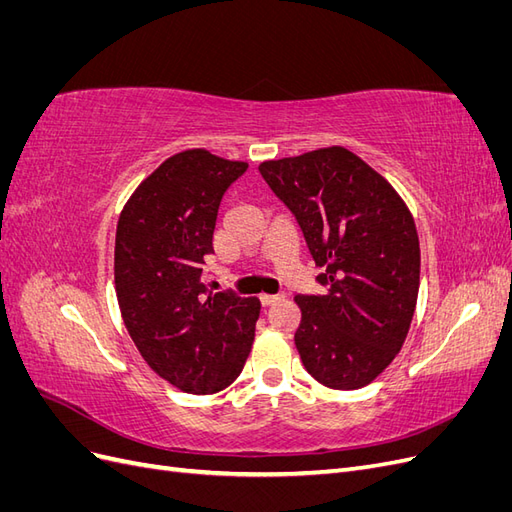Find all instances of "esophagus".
Masks as SVG:
<instances>
[{
	"instance_id": "1",
	"label": "esophagus",
	"mask_w": 512,
	"mask_h": 512,
	"mask_svg": "<svg viewBox=\"0 0 512 512\" xmlns=\"http://www.w3.org/2000/svg\"><path fill=\"white\" fill-rule=\"evenodd\" d=\"M282 299H284L282 294H260V303L265 305V307H269V305H273L277 301H282Z\"/></svg>"
}]
</instances>
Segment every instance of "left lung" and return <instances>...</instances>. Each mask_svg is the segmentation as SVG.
Here are the masks:
<instances>
[{
    "label": "left lung",
    "instance_id": "left-lung-1",
    "mask_svg": "<svg viewBox=\"0 0 512 512\" xmlns=\"http://www.w3.org/2000/svg\"><path fill=\"white\" fill-rule=\"evenodd\" d=\"M297 218L324 294L294 297V344L320 384L374 382L404 346L421 284V245L404 198L346 147H322L258 166Z\"/></svg>",
    "mask_w": 512,
    "mask_h": 512
}]
</instances>
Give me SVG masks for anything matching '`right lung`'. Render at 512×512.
Segmentation results:
<instances>
[{"label":"right lung","instance_id":"right-lung-1","mask_svg":"<svg viewBox=\"0 0 512 512\" xmlns=\"http://www.w3.org/2000/svg\"><path fill=\"white\" fill-rule=\"evenodd\" d=\"M245 170L207 149L179 151L138 185L117 222L123 324L147 365L192 395L235 382L254 344L260 301L203 284L220 200Z\"/></svg>","mask_w":512,"mask_h":512}]
</instances>
